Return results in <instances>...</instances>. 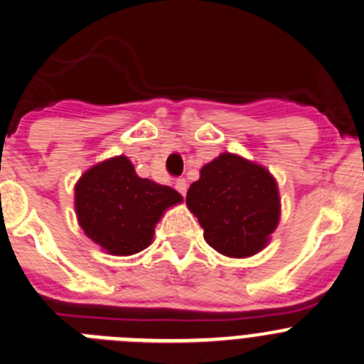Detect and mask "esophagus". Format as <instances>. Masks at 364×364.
<instances>
[{"instance_id": "obj_1", "label": "esophagus", "mask_w": 364, "mask_h": 364, "mask_svg": "<svg viewBox=\"0 0 364 364\" xmlns=\"http://www.w3.org/2000/svg\"><path fill=\"white\" fill-rule=\"evenodd\" d=\"M175 188H176V191L180 193V195L186 196V193H188V182H186V178H176Z\"/></svg>"}]
</instances>
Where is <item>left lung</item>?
Listing matches in <instances>:
<instances>
[{"instance_id": "obj_1", "label": "left lung", "mask_w": 364, "mask_h": 364, "mask_svg": "<svg viewBox=\"0 0 364 364\" xmlns=\"http://www.w3.org/2000/svg\"><path fill=\"white\" fill-rule=\"evenodd\" d=\"M186 204L204 229L205 242L231 258L262 251L279 220L278 186L271 173L231 153L200 169Z\"/></svg>"}]
</instances>
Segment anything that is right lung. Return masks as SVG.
Here are the masks:
<instances>
[{"instance_id": "add662e5", "label": "right lung", "mask_w": 364, "mask_h": 364, "mask_svg": "<svg viewBox=\"0 0 364 364\" xmlns=\"http://www.w3.org/2000/svg\"><path fill=\"white\" fill-rule=\"evenodd\" d=\"M180 193L136 175L128 156L93 166L75 186V211L86 235L109 255L128 256L151 243L162 213Z\"/></svg>"}]
</instances>
